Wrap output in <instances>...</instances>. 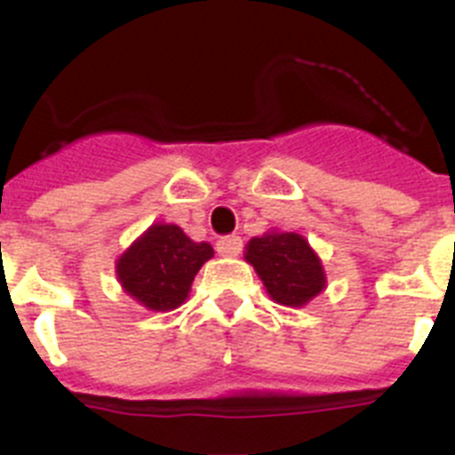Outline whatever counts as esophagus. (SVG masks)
<instances>
[{
	"label": "esophagus",
	"instance_id": "obj_1",
	"mask_svg": "<svg viewBox=\"0 0 455 455\" xmlns=\"http://www.w3.org/2000/svg\"><path fill=\"white\" fill-rule=\"evenodd\" d=\"M241 248H243V241H241V236H239V235L220 236V239L216 241V251H219L220 255L235 257V255H239Z\"/></svg>",
	"mask_w": 455,
	"mask_h": 455
}]
</instances>
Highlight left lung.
Masks as SVG:
<instances>
[{
  "label": "left lung",
  "mask_w": 455,
  "mask_h": 455,
  "mask_svg": "<svg viewBox=\"0 0 455 455\" xmlns=\"http://www.w3.org/2000/svg\"><path fill=\"white\" fill-rule=\"evenodd\" d=\"M246 259L280 305L300 307L325 287L319 257L296 232L255 236L246 246Z\"/></svg>",
  "instance_id": "1"
}]
</instances>
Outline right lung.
Here are the masks:
<instances>
[{
  "mask_svg": "<svg viewBox=\"0 0 455 455\" xmlns=\"http://www.w3.org/2000/svg\"><path fill=\"white\" fill-rule=\"evenodd\" d=\"M214 248L196 243L178 225H152L118 259V277L124 291L146 307L166 312L184 303L193 277Z\"/></svg>",
  "mask_w": 455,
  "mask_h": 455,
  "instance_id": "obj_1",
  "label": "right lung"
}]
</instances>
